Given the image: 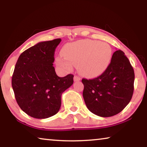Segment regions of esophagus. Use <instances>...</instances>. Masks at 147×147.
<instances>
[{
    "label": "esophagus",
    "instance_id": "obj_1",
    "mask_svg": "<svg viewBox=\"0 0 147 147\" xmlns=\"http://www.w3.org/2000/svg\"><path fill=\"white\" fill-rule=\"evenodd\" d=\"M80 78L78 76H76V75H75L74 76V82H77V81H79V80H80Z\"/></svg>",
    "mask_w": 147,
    "mask_h": 147
}]
</instances>
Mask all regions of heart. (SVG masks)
Wrapping results in <instances>:
<instances>
[{
	"mask_svg": "<svg viewBox=\"0 0 147 147\" xmlns=\"http://www.w3.org/2000/svg\"><path fill=\"white\" fill-rule=\"evenodd\" d=\"M63 57H58L57 64L66 71L78 65L80 73L87 77H96L103 74L111 63L113 51L106 42L80 40L67 44L61 50Z\"/></svg>",
	"mask_w": 147,
	"mask_h": 147,
	"instance_id": "b5f03b06",
	"label": "heart"
}]
</instances>
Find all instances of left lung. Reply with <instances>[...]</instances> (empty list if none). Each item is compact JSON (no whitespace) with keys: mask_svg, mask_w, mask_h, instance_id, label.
Segmentation results:
<instances>
[{"mask_svg":"<svg viewBox=\"0 0 147 147\" xmlns=\"http://www.w3.org/2000/svg\"><path fill=\"white\" fill-rule=\"evenodd\" d=\"M134 79V71L129 59L122 51L116 50L109 67L101 75L82 80L86 107L101 117L117 115L131 99Z\"/></svg>","mask_w":147,"mask_h":147,"instance_id":"8db88e82","label":"left lung"}]
</instances>
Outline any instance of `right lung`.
I'll use <instances>...</instances> for the list:
<instances>
[{
    "label": "right lung",
    "mask_w": 147,
    "mask_h": 147,
    "mask_svg": "<svg viewBox=\"0 0 147 147\" xmlns=\"http://www.w3.org/2000/svg\"><path fill=\"white\" fill-rule=\"evenodd\" d=\"M61 38L37 43L18 58L11 79L16 101L32 118L44 119L59 111L61 95L73 85V74L59 77L53 66Z\"/></svg>",
    "instance_id": "obj_1"
}]
</instances>
